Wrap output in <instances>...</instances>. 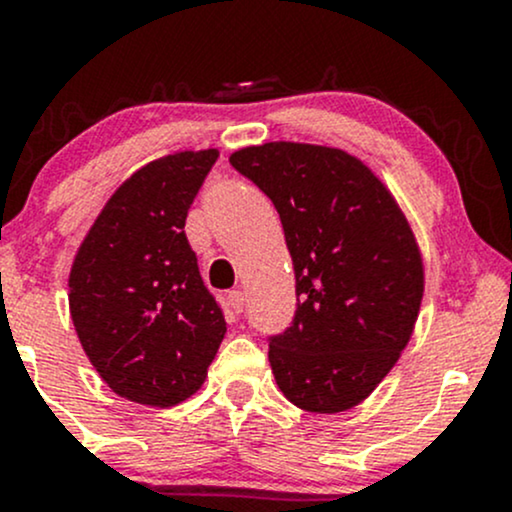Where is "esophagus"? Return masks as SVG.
<instances>
[{"label":"esophagus","mask_w":512,"mask_h":512,"mask_svg":"<svg viewBox=\"0 0 512 512\" xmlns=\"http://www.w3.org/2000/svg\"><path fill=\"white\" fill-rule=\"evenodd\" d=\"M226 303H228V308H231V313H236V315L243 313V305H245L243 291H228Z\"/></svg>","instance_id":"esophagus-1"}]
</instances>
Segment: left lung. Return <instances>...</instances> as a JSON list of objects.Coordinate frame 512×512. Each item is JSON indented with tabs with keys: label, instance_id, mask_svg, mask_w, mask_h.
Segmentation results:
<instances>
[{
	"label": "left lung",
	"instance_id": "1",
	"mask_svg": "<svg viewBox=\"0 0 512 512\" xmlns=\"http://www.w3.org/2000/svg\"><path fill=\"white\" fill-rule=\"evenodd\" d=\"M231 166L274 202L296 274V317L269 337L276 385L313 414L356 407L419 317L424 260L407 216L361 158L332 146H245Z\"/></svg>",
	"mask_w": 512,
	"mask_h": 512
}]
</instances>
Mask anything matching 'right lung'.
<instances>
[{"mask_svg":"<svg viewBox=\"0 0 512 512\" xmlns=\"http://www.w3.org/2000/svg\"><path fill=\"white\" fill-rule=\"evenodd\" d=\"M219 149L175 151L132 173L76 250L69 313L115 395L175 407L207 380L226 320L199 276L187 209Z\"/></svg>","mask_w":512,"mask_h":512,"instance_id":"add662e5","label":"right lung"}]
</instances>
